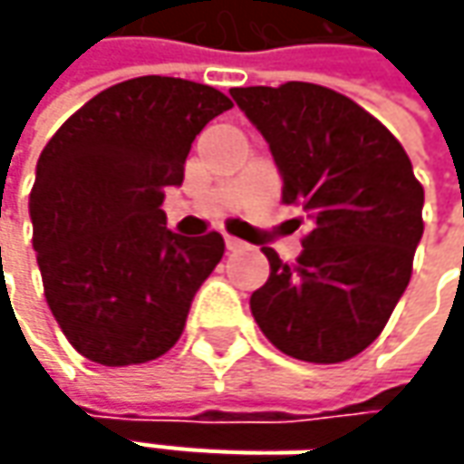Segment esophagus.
<instances>
[{"mask_svg":"<svg viewBox=\"0 0 464 464\" xmlns=\"http://www.w3.org/2000/svg\"><path fill=\"white\" fill-rule=\"evenodd\" d=\"M224 245H227V250H240V247H245V242L237 240V237H232V235L224 237Z\"/></svg>","mask_w":464,"mask_h":464,"instance_id":"1","label":"esophagus"}]
</instances>
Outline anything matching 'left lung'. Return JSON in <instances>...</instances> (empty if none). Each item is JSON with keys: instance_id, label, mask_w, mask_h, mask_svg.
<instances>
[{"instance_id": "1", "label": "left lung", "mask_w": 464, "mask_h": 464, "mask_svg": "<svg viewBox=\"0 0 464 464\" xmlns=\"http://www.w3.org/2000/svg\"><path fill=\"white\" fill-rule=\"evenodd\" d=\"M266 136L284 188L307 211L302 256L263 247L271 276L250 296L263 335L286 356L338 364L387 325L413 274L423 186L402 144L353 100L312 82L235 87Z\"/></svg>"}]
</instances>
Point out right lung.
I'll list each match as a JSON object with an SVG mask.
<instances>
[{"label": "right lung", "mask_w": 464, "mask_h": 464, "mask_svg": "<svg viewBox=\"0 0 464 464\" xmlns=\"http://www.w3.org/2000/svg\"><path fill=\"white\" fill-rule=\"evenodd\" d=\"M229 108L208 84L136 77L87 100L44 147L33 247L45 302L84 359L144 364L178 343L224 240L169 232L160 206L183 183L193 139Z\"/></svg>", "instance_id": "1"}]
</instances>
